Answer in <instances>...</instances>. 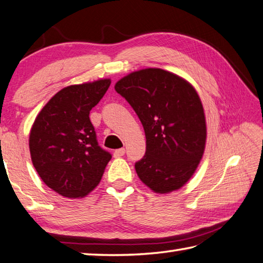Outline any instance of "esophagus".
<instances>
[{
	"label": "esophagus",
	"instance_id": "obj_1",
	"mask_svg": "<svg viewBox=\"0 0 263 263\" xmlns=\"http://www.w3.org/2000/svg\"><path fill=\"white\" fill-rule=\"evenodd\" d=\"M125 152H126V150L123 147H121V148H117V150L113 152V156H115L116 158H120V157H122L123 155H125Z\"/></svg>",
	"mask_w": 263,
	"mask_h": 263
}]
</instances>
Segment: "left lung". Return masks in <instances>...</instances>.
<instances>
[{
	"label": "left lung",
	"instance_id": "1",
	"mask_svg": "<svg viewBox=\"0 0 263 263\" xmlns=\"http://www.w3.org/2000/svg\"><path fill=\"white\" fill-rule=\"evenodd\" d=\"M144 128L145 156L135 163L140 180L160 195L186 184L206 145L204 107L189 81L161 68H143L115 86Z\"/></svg>",
	"mask_w": 263,
	"mask_h": 263
}]
</instances>
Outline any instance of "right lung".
I'll use <instances>...</instances> for the list:
<instances>
[{
	"label": "right lung",
	"instance_id": "right-lung-1",
	"mask_svg": "<svg viewBox=\"0 0 263 263\" xmlns=\"http://www.w3.org/2000/svg\"><path fill=\"white\" fill-rule=\"evenodd\" d=\"M111 79L63 88L39 112L29 133L33 166L44 184L66 198H83L101 182L111 155L98 146L89 119Z\"/></svg>",
	"mask_w": 263,
	"mask_h": 263
}]
</instances>
